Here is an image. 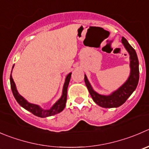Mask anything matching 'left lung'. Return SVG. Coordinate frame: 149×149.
<instances>
[{"label":"left lung","instance_id":"1","mask_svg":"<svg viewBox=\"0 0 149 149\" xmlns=\"http://www.w3.org/2000/svg\"><path fill=\"white\" fill-rule=\"evenodd\" d=\"M122 43L125 46L127 51L129 52L130 60V75L127 80L117 90L109 95H102L97 93L92 89L86 75H84V81L89 90L92 100L96 104L102 108H117L125 103L127 98L135 90L139 81V63L136 52L128 43L124 37L122 38Z\"/></svg>","mask_w":149,"mask_h":149}]
</instances>
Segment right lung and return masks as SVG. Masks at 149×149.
Listing matches in <instances>:
<instances>
[{
	"mask_svg": "<svg viewBox=\"0 0 149 149\" xmlns=\"http://www.w3.org/2000/svg\"><path fill=\"white\" fill-rule=\"evenodd\" d=\"M13 68H14V65H13ZM11 72H12V70H11ZM70 77H71V73H70L67 76H66L64 86H63V95H62L61 97L53 105V106L50 109H43V108H41L39 105H36V104L30 103V102H27L23 97H22L21 95L19 94V92H17L15 83H14V80H13L11 74V76H10V83H11V91H12L13 95H14V97H15L17 102H18L22 107H23L24 109L31 112V113H33V114H34L35 116H38V117L44 118L47 117V116H52V115H55L57 114V113H60V112L65 108L66 101H67L68 86L69 82H70Z\"/></svg>",
	"mask_w": 149,
	"mask_h": 149,
	"instance_id": "right-lung-1",
	"label": "right lung"
}]
</instances>
